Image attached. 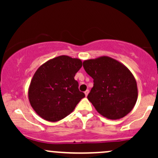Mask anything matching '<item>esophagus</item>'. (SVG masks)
Segmentation results:
<instances>
[{"mask_svg":"<svg viewBox=\"0 0 158 158\" xmlns=\"http://www.w3.org/2000/svg\"><path fill=\"white\" fill-rule=\"evenodd\" d=\"M88 93H89V90H86L85 91V96H86V97L88 95Z\"/></svg>","mask_w":158,"mask_h":158,"instance_id":"esophagus-1","label":"esophagus"}]
</instances>
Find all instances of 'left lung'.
<instances>
[{"label": "left lung", "instance_id": "1", "mask_svg": "<svg viewBox=\"0 0 158 158\" xmlns=\"http://www.w3.org/2000/svg\"><path fill=\"white\" fill-rule=\"evenodd\" d=\"M83 67L94 79L88 99L98 113L115 120L131 111L138 91L135 78L127 67L105 56L85 60Z\"/></svg>", "mask_w": 158, "mask_h": 158}]
</instances>
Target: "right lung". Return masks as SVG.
Segmentation results:
<instances>
[{
    "instance_id": "right-lung-1",
    "label": "right lung",
    "mask_w": 158,
    "mask_h": 158,
    "mask_svg": "<svg viewBox=\"0 0 158 158\" xmlns=\"http://www.w3.org/2000/svg\"><path fill=\"white\" fill-rule=\"evenodd\" d=\"M82 66L79 59L60 56L50 59L34 73L28 89L30 105L36 114L50 122L69 115L85 94L79 91L76 73Z\"/></svg>"
}]
</instances>
